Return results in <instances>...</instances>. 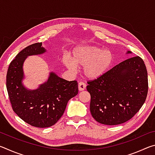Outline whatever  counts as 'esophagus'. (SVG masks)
Wrapping results in <instances>:
<instances>
[{
  "instance_id": "obj_1",
  "label": "esophagus",
  "mask_w": 155,
  "mask_h": 155,
  "mask_svg": "<svg viewBox=\"0 0 155 155\" xmlns=\"http://www.w3.org/2000/svg\"><path fill=\"white\" fill-rule=\"evenodd\" d=\"M78 90L79 91H83L86 87V84L83 82H80L78 83Z\"/></svg>"
}]
</instances>
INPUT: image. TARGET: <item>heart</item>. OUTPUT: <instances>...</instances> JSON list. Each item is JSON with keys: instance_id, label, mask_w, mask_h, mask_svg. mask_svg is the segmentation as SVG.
<instances>
[{"instance_id": "heart-1", "label": "heart", "mask_w": 155, "mask_h": 155, "mask_svg": "<svg viewBox=\"0 0 155 155\" xmlns=\"http://www.w3.org/2000/svg\"><path fill=\"white\" fill-rule=\"evenodd\" d=\"M114 61V54L109 50L96 46H79L73 49L70 58L64 57L63 63L69 70L83 67V74L96 79L109 71Z\"/></svg>"}]
</instances>
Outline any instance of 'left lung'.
<instances>
[{"mask_svg":"<svg viewBox=\"0 0 155 155\" xmlns=\"http://www.w3.org/2000/svg\"><path fill=\"white\" fill-rule=\"evenodd\" d=\"M87 84L92 117L101 124L117 125L132 118L142 107L148 94V73L143 59L137 56Z\"/></svg>","mask_w":155,"mask_h":155,"instance_id":"1","label":"left lung"}]
</instances>
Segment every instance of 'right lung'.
I'll return each mask as SVG.
<instances>
[{
	"instance_id": "obj_1",
	"label": "right lung",
	"mask_w": 155,
	"mask_h": 155,
	"mask_svg": "<svg viewBox=\"0 0 155 155\" xmlns=\"http://www.w3.org/2000/svg\"><path fill=\"white\" fill-rule=\"evenodd\" d=\"M46 51L41 42L26 47L11 62L7 74V90L13 110L25 122L38 128L55 124L64 114L68 101L77 96L78 90L77 81H66L53 72L36 90L25 87L22 81L25 59Z\"/></svg>"
}]
</instances>
